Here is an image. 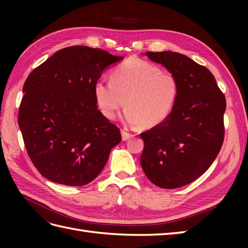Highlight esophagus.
I'll use <instances>...</instances> for the list:
<instances>
[{"label": "esophagus", "instance_id": "1", "mask_svg": "<svg viewBox=\"0 0 248 248\" xmlns=\"http://www.w3.org/2000/svg\"><path fill=\"white\" fill-rule=\"evenodd\" d=\"M121 136H123V140H128L129 139L132 138V134L129 133L127 130H121Z\"/></svg>", "mask_w": 248, "mask_h": 248}]
</instances>
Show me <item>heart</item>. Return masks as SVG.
Segmentation results:
<instances>
[{
	"label": "heart",
	"mask_w": 248,
	"mask_h": 248,
	"mask_svg": "<svg viewBox=\"0 0 248 248\" xmlns=\"http://www.w3.org/2000/svg\"><path fill=\"white\" fill-rule=\"evenodd\" d=\"M179 85L171 73L149 62L131 57L110 73V82L93 85L97 107L105 118L113 119L124 107V119L140 129H152L168 118L177 102Z\"/></svg>",
	"instance_id": "obj_1"
}]
</instances>
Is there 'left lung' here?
Wrapping results in <instances>:
<instances>
[{"label": "left lung", "instance_id": "left-lung-1", "mask_svg": "<svg viewBox=\"0 0 248 248\" xmlns=\"http://www.w3.org/2000/svg\"><path fill=\"white\" fill-rule=\"evenodd\" d=\"M177 78L179 94L171 114L140 134V165L162 188L186 186L208 170L222 148L226 99L207 68L171 51L146 52Z\"/></svg>", "mask_w": 248, "mask_h": 248}]
</instances>
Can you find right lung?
<instances>
[{"label": "right lung", "instance_id": "right-lung-1", "mask_svg": "<svg viewBox=\"0 0 248 248\" xmlns=\"http://www.w3.org/2000/svg\"><path fill=\"white\" fill-rule=\"evenodd\" d=\"M123 60L101 49L68 46L26 78L18 124L29 156L48 180L85 186L120 143L119 129L98 109L93 85Z\"/></svg>", "mask_w": 248, "mask_h": 248}]
</instances>
